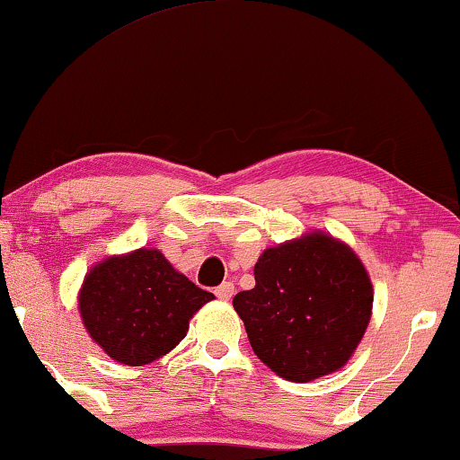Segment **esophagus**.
<instances>
[{
  "label": "esophagus",
  "mask_w": 460,
  "mask_h": 460,
  "mask_svg": "<svg viewBox=\"0 0 460 460\" xmlns=\"http://www.w3.org/2000/svg\"><path fill=\"white\" fill-rule=\"evenodd\" d=\"M233 291H235V287H233V283H221L215 289V296L218 299H223V301H229L233 297Z\"/></svg>",
  "instance_id": "1"
}]
</instances>
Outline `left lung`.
<instances>
[{"label": "left lung", "instance_id": "1", "mask_svg": "<svg viewBox=\"0 0 460 460\" xmlns=\"http://www.w3.org/2000/svg\"><path fill=\"white\" fill-rule=\"evenodd\" d=\"M256 287L233 307L253 353L291 382L337 372L351 358L372 316V283L361 260L326 235L266 250L253 266Z\"/></svg>", "mask_w": 460, "mask_h": 460}]
</instances>
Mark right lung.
I'll return each mask as SVG.
<instances>
[{"label": "right lung", "instance_id": "add662e5", "mask_svg": "<svg viewBox=\"0 0 460 460\" xmlns=\"http://www.w3.org/2000/svg\"><path fill=\"white\" fill-rule=\"evenodd\" d=\"M215 296L177 272L159 250L102 260L80 289V316L109 358L144 366L186 337L190 318Z\"/></svg>", "mask_w": 460, "mask_h": 460}]
</instances>
